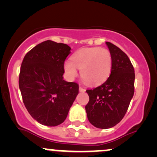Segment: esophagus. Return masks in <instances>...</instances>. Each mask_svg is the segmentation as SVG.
<instances>
[{
    "label": "esophagus",
    "instance_id": "34e87169",
    "mask_svg": "<svg viewBox=\"0 0 157 157\" xmlns=\"http://www.w3.org/2000/svg\"><path fill=\"white\" fill-rule=\"evenodd\" d=\"M79 91H80V92H84V91H86V90H85L84 89H82V87H80V88H79Z\"/></svg>",
    "mask_w": 157,
    "mask_h": 157
}]
</instances>
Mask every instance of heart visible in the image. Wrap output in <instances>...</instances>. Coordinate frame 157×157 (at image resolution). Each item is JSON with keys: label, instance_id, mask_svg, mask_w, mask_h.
Listing matches in <instances>:
<instances>
[{"label": "heart", "instance_id": "obj_1", "mask_svg": "<svg viewBox=\"0 0 157 157\" xmlns=\"http://www.w3.org/2000/svg\"><path fill=\"white\" fill-rule=\"evenodd\" d=\"M112 56L106 48H84L75 52L71 61L64 63V69L70 78L77 76L80 69V76L87 84L97 86L107 80L112 70Z\"/></svg>", "mask_w": 157, "mask_h": 157}]
</instances>
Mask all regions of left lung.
<instances>
[{
	"label": "left lung",
	"instance_id": "8db88e82",
	"mask_svg": "<svg viewBox=\"0 0 157 157\" xmlns=\"http://www.w3.org/2000/svg\"><path fill=\"white\" fill-rule=\"evenodd\" d=\"M112 56V70L101 86L87 90L86 105L90 123L98 128H112L122 120L134 93V69L128 57L111 43L106 42Z\"/></svg>",
	"mask_w": 157,
	"mask_h": 157
}]
</instances>
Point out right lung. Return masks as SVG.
<instances>
[{
	"label": "right lung",
	"instance_id": "1",
	"mask_svg": "<svg viewBox=\"0 0 157 157\" xmlns=\"http://www.w3.org/2000/svg\"><path fill=\"white\" fill-rule=\"evenodd\" d=\"M71 49L48 40L30 50L21 64L19 88L23 103L32 118L44 125L63 123L79 93L78 84L63 77Z\"/></svg>",
	"mask_w": 157,
	"mask_h": 157
}]
</instances>
